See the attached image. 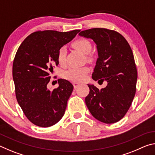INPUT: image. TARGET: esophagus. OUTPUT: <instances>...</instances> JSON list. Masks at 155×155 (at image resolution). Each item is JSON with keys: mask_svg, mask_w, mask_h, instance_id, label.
I'll return each instance as SVG.
<instances>
[{"mask_svg": "<svg viewBox=\"0 0 155 155\" xmlns=\"http://www.w3.org/2000/svg\"><path fill=\"white\" fill-rule=\"evenodd\" d=\"M73 85H74V89H77L78 87V86L80 85V84L77 83H73Z\"/></svg>", "mask_w": 155, "mask_h": 155, "instance_id": "1", "label": "esophagus"}]
</instances>
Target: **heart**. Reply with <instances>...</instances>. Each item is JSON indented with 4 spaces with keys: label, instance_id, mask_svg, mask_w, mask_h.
Returning a JSON list of instances; mask_svg holds the SVG:
<instances>
[{
    "label": "heart",
    "instance_id": "b5f03b06",
    "mask_svg": "<svg viewBox=\"0 0 155 155\" xmlns=\"http://www.w3.org/2000/svg\"><path fill=\"white\" fill-rule=\"evenodd\" d=\"M72 46L78 51L83 52V54L90 53L91 49V45L90 41L85 38H80L75 40L72 43ZM66 48L62 46L59 49L57 53V59L60 64H64L66 58ZM90 71V68L87 66L72 68L66 70L64 73V78L74 82H81L85 78L86 75Z\"/></svg>",
    "mask_w": 155,
    "mask_h": 155
}]
</instances>
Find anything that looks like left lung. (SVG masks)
Wrapping results in <instances>:
<instances>
[{
	"label": "left lung",
	"mask_w": 155,
	"mask_h": 155,
	"mask_svg": "<svg viewBox=\"0 0 155 155\" xmlns=\"http://www.w3.org/2000/svg\"><path fill=\"white\" fill-rule=\"evenodd\" d=\"M78 35L93 40L98 57L92 73L94 81H107L99 89L88 84L90 93L85 103L91 115L99 121L112 124L124 117L132 104L136 91L137 71L129 44L114 30L94 28Z\"/></svg>",
	"instance_id": "left-lung-1"
}]
</instances>
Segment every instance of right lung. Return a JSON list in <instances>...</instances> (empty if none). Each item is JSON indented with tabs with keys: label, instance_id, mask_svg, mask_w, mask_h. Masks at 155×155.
I'll return each mask as SVG.
<instances>
[{
	"label": "right lung",
	"instance_id": "obj_1",
	"mask_svg": "<svg viewBox=\"0 0 155 155\" xmlns=\"http://www.w3.org/2000/svg\"><path fill=\"white\" fill-rule=\"evenodd\" d=\"M80 30L68 32L38 31L25 38L13 63L15 96L26 117L40 127L55 124L64 116L72 84L59 79V87L50 90L54 65H58L59 49L71 41Z\"/></svg>",
	"mask_w": 155,
	"mask_h": 155
}]
</instances>
